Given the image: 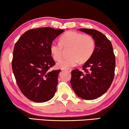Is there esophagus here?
<instances>
[{
    "label": "esophagus",
    "instance_id": "esophagus-1",
    "mask_svg": "<svg viewBox=\"0 0 129 129\" xmlns=\"http://www.w3.org/2000/svg\"><path fill=\"white\" fill-rule=\"evenodd\" d=\"M64 70H66V71H68L69 72H71L72 71L71 69H64Z\"/></svg>",
    "mask_w": 129,
    "mask_h": 129
}]
</instances>
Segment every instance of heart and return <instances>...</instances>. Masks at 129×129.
Wrapping results in <instances>:
<instances>
[{"mask_svg":"<svg viewBox=\"0 0 129 129\" xmlns=\"http://www.w3.org/2000/svg\"><path fill=\"white\" fill-rule=\"evenodd\" d=\"M69 48V57L61 60L57 64L61 69L74 67L79 61L86 62L93 55L95 50V41L92 36L84 35L75 31H68L61 35L59 43L53 42L50 51L54 60L59 61L64 54V49Z\"/></svg>","mask_w":129,"mask_h":129,"instance_id":"heart-1","label":"heart"}]
</instances>
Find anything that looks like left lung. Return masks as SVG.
<instances>
[{
	"instance_id": "1",
	"label": "left lung",
	"mask_w": 129,
	"mask_h": 129,
	"mask_svg": "<svg viewBox=\"0 0 129 129\" xmlns=\"http://www.w3.org/2000/svg\"><path fill=\"white\" fill-rule=\"evenodd\" d=\"M78 30L93 37L95 50L83 66L84 72L72 70L70 84L77 96L85 100L95 99L106 92L111 86L114 76L115 56L112 43L105 35L94 29Z\"/></svg>"
}]
</instances>
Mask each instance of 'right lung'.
<instances>
[{"label": "right lung", "instance_id": "add662e5", "mask_svg": "<svg viewBox=\"0 0 129 129\" xmlns=\"http://www.w3.org/2000/svg\"><path fill=\"white\" fill-rule=\"evenodd\" d=\"M64 31L47 27L29 30L15 44L12 70L20 91L31 101L47 102L55 94L60 70H49L55 64L50 46Z\"/></svg>", "mask_w": 129, "mask_h": 129}]
</instances>
